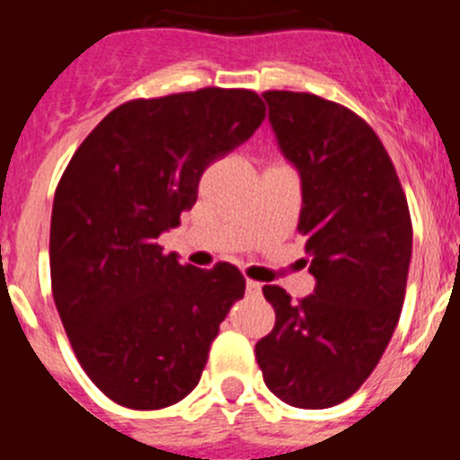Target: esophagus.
<instances>
[{"label": "esophagus", "mask_w": 460, "mask_h": 460, "mask_svg": "<svg viewBox=\"0 0 460 460\" xmlns=\"http://www.w3.org/2000/svg\"><path fill=\"white\" fill-rule=\"evenodd\" d=\"M246 292H249V295H253V296H258L260 292H262V286H260L258 280H246Z\"/></svg>", "instance_id": "1"}]
</instances>
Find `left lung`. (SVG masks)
<instances>
[{
  "label": "left lung",
  "instance_id": "left-lung-1",
  "mask_svg": "<svg viewBox=\"0 0 460 460\" xmlns=\"http://www.w3.org/2000/svg\"><path fill=\"white\" fill-rule=\"evenodd\" d=\"M280 152L302 174L299 233L315 292L292 302L265 286L276 323L255 343L283 403L323 410L367 382L392 341L408 286L412 221L403 186L371 126L308 92L262 93Z\"/></svg>",
  "mask_w": 460,
  "mask_h": 460
}]
</instances>
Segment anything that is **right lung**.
I'll return each mask as SVG.
<instances>
[{
  "instance_id": "right-lung-1",
  "label": "right lung",
  "mask_w": 460,
  "mask_h": 460,
  "mask_svg": "<svg viewBox=\"0 0 460 460\" xmlns=\"http://www.w3.org/2000/svg\"><path fill=\"white\" fill-rule=\"evenodd\" d=\"M265 119L251 89L202 87L121 103L83 140L55 190L52 296L89 380L115 403H180L246 279L180 265L158 234L198 200L207 165Z\"/></svg>"
}]
</instances>
